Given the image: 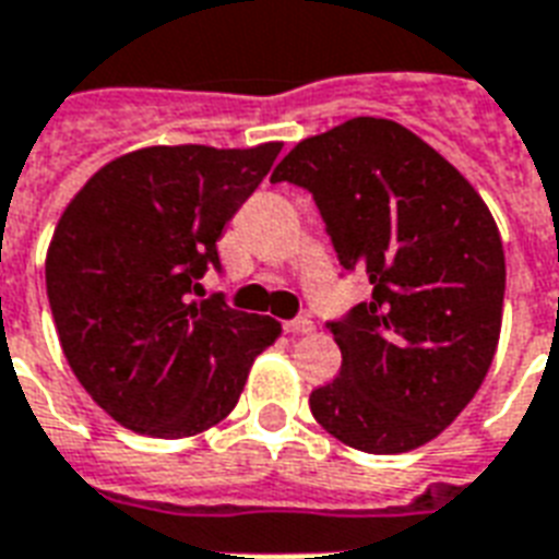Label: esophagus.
Returning a JSON list of instances; mask_svg holds the SVG:
<instances>
[{"instance_id": "34e87169", "label": "esophagus", "mask_w": 559, "mask_h": 559, "mask_svg": "<svg viewBox=\"0 0 559 559\" xmlns=\"http://www.w3.org/2000/svg\"><path fill=\"white\" fill-rule=\"evenodd\" d=\"M284 334H313V322H310L308 317H298V319H287L284 322Z\"/></svg>"}]
</instances>
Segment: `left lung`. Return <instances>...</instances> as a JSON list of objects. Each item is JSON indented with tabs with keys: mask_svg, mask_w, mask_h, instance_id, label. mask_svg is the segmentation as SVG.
<instances>
[{
	"mask_svg": "<svg viewBox=\"0 0 559 559\" xmlns=\"http://www.w3.org/2000/svg\"><path fill=\"white\" fill-rule=\"evenodd\" d=\"M305 187L336 261L372 298L328 331L340 378L310 393L331 437L369 454L419 449L487 378L501 334L504 249L475 187L393 119L357 117L301 140L272 185Z\"/></svg>",
	"mask_w": 559,
	"mask_h": 559,
	"instance_id": "left-lung-1",
	"label": "left lung"
}]
</instances>
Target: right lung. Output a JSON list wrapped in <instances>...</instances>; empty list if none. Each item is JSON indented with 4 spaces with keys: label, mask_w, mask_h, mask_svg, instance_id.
Masks as SVG:
<instances>
[{
    "label": "right lung",
    "mask_w": 559,
    "mask_h": 559,
    "mask_svg": "<svg viewBox=\"0 0 559 559\" xmlns=\"http://www.w3.org/2000/svg\"><path fill=\"white\" fill-rule=\"evenodd\" d=\"M254 148L148 146L110 160L58 219L46 293L81 386L128 431L181 440L223 421L281 322L242 313L204 272L275 164Z\"/></svg>",
    "instance_id": "right-lung-1"
}]
</instances>
